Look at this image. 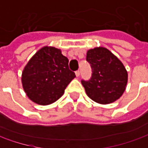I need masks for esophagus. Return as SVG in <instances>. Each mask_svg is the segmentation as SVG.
I'll return each instance as SVG.
<instances>
[{"label":"esophagus","mask_w":148,"mask_h":148,"mask_svg":"<svg viewBox=\"0 0 148 148\" xmlns=\"http://www.w3.org/2000/svg\"><path fill=\"white\" fill-rule=\"evenodd\" d=\"M75 75H76V77H79V75H80V71H79V70H77V71L75 72Z\"/></svg>","instance_id":"34e87169"}]
</instances>
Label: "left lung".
Returning a JSON list of instances; mask_svg holds the SVG:
<instances>
[{
	"instance_id": "1",
	"label": "left lung",
	"mask_w": 148,
	"mask_h": 148,
	"mask_svg": "<svg viewBox=\"0 0 148 148\" xmlns=\"http://www.w3.org/2000/svg\"><path fill=\"white\" fill-rule=\"evenodd\" d=\"M86 60L92 68L90 79L81 81L87 95L100 104L119 99L127 83V72L123 63L104 47L88 50Z\"/></svg>"
}]
</instances>
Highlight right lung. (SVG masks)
<instances>
[{"label":"right lung","instance_id":"1","mask_svg":"<svg viewBox=\"0 0 148 148\" xmlns=\"http://www.w3.org/2000/svg\"><path fill=\"white\" fill-rule=\"evenodd\" d=\"M75 74L69 69V60L59 49L45 46L39 49L24 68L22 86L29 99L49 105L59 99Z\"/></svg>","mask_w":148,"mask_h":148}]
</instances>
